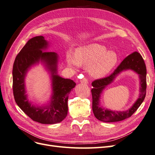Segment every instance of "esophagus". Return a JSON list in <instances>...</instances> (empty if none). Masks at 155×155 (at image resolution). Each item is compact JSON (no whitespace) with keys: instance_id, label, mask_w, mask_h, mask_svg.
Returning <instances> with one entry per match:
<instances>
[{"instance_id":"1","label":"esophagus","mask_w":155,"mask_h":155,"mask_svg":"<svg viewBox=\"0 0 155 155\" xmlns=\"http://www.w3.org/2000/svg\"><path fill=\"white\" fill-rule=\"evenodd\" d=\"M80 83L82 84H88V80L86 78H83L80 80Z\"/></svg>"}]
</instances>
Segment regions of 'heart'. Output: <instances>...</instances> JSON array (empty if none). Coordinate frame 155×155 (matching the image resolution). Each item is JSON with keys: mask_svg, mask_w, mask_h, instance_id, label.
Wrapping results in <instances>:
<instances>
[{"mask_svg": "<svg viewBox=\"0 0 155 155\" xmlns=\"http://www.w3.org/2000/svg\"><path fill=\"white\" fill-rule=\"evenodd\" d=\"M68 66L74 70L80 67L88 68L91 76L99 79L106 76L118 63V55L114 51H108L105 46L92 43L80 46L76 52L68 50L66 54Z\"/></svg>", "mask_w": 155, "mask_h": 155, "instance_id": "b5f03b06", "label": "heart"}]
</instances>
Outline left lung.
I'll return each instance as SVG.
<instances>
[{
  "label": "left lung",
  "mask_w": 155,
  "mask_h": 155,
  "mask_svg": "<svg viewBox=\"0 0 155 155\" xmlns=\"http://www.w3.org/2000/svg\"><path fill=\"white\" fill-rule=\"evenodd\" d=\"M133 70L137 73L140 79V94L138 99L129 110L124 111H116L104 108L101 105L100 99L104 89L114 81L122 71ZM147 70L144 61L137 51H134L125 58L114 72L109 76L94 81L92 83V110L96 118L104 122H116L129 118L137 110L143 101L146 94Z\"/></svg>",
  "instance_id": "8db88e82"
}]
</instances>
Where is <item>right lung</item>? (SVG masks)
<instances>
[{
	"label": "right lung",
	"instance_id": "obj_1",
	"mask_svg": "<svg viewBox=\"0 0 155 155\" xmlns=\"http://www.w3.org/2000/svg\"><path fill=\"white\" fill-rule=\"evenodd\" d=\"M49 42L43 36L33 37L18 54L13 67V91L17 105L30 118L43 124H54L62 121L67 116L68 98L76 86L72 79L58 74L59 55L45 51ZM41 63L50 74L52 94L48 104L41 106L32 104L26 94L25 79L31 67Z\"/></svg>",
	"mask_w": 155,
	"mask_h": 155
}]
</instances>
